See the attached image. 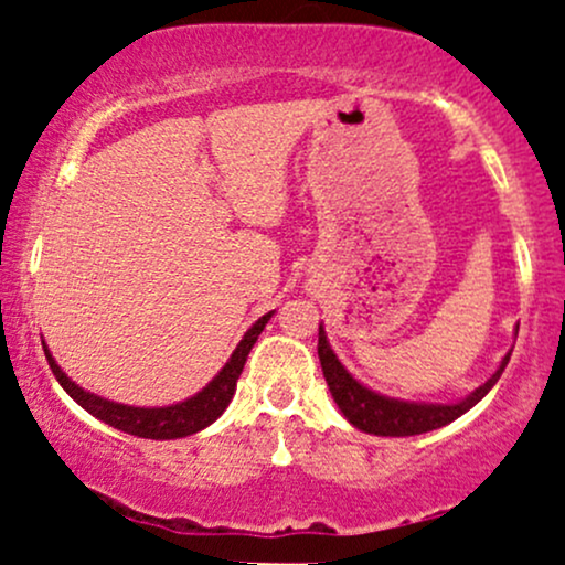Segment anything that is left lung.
Listing matches in <instances>:
<instances>
[{
	"label": "left lung",
	"mask_w": 565,
	"mask_h": 565,
	"mask_svg": "<svg viewBox=\"0 0 565 565\" xmlns=\"http://www.w3.org/2000/svg\"><path fill=\"white\" fill-rule=\"evenodd\" d=\"M510 353L504 355L497 372L491 374L481 387H476L470 395H465V398L451 401V404L404 401L382 395L377 391H372V387H366L364 382L355 380L353 374L342 366V361L337 359V353L327 340V332H323V323H319V359L329 393H332L337 408L345 414L348 423L359 427V430L372 433V436H419V433L438 430V427L454 423V419L462 417L465 412H470V408L497 385L504 366H508Z\"/></svg>",
	"instance_id": "left-lung-1"
}]
</instances>
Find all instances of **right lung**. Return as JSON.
<instances>
[{"instance_id":"right-lung-1","label":"right lung","mask_w":565,"mask_h":565,"mask_svg":"<svg viewBox=\"0 0 565 565\" xmlns=\"http://www.w3.org/2000/svg\"><path fill=\"white\" fill-rule=\"evenodd\" d=\"M270 316H274V310L265 313L263 319H257L249 329H246L242 342H238L236 350L231 353L228 364L206 382V387H201L196 395H191V398L185 401H178V404L172 406H127V404H116V401L100 398V395L84 391V387L76 385V382L71 380L61 366H57V361L53 359V353H50V348L44 345V342L42 345L55 380L61 382L63 391H66L71 398L84 408V412H89L95 419H100V423L116 427V430L129 433V436L170 440V438L193 436V433L204 430V427H210L220 414L228 408L233 393H236V382L244 372L246 355H249V350L255 348L257 337H260L265 323L270 321Z\"/></svg>"}]
</instances>
